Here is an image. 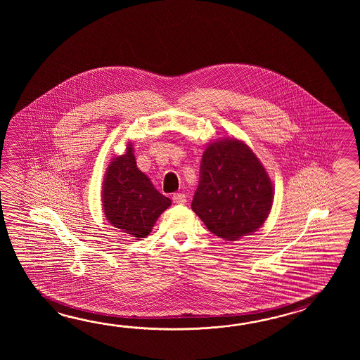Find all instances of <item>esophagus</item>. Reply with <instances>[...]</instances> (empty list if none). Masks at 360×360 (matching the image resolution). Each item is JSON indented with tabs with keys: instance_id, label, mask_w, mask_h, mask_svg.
Instances as JSON below:
<instances>
[{
	"instance_id": "34e87169",
	"label": "esophagus",
	"mask_w": 360,
	"mask_h": 360,
	"mask_svg": "<svg viewBox=\"0 0 360 360\" xmlns=\"http://www.w3.org/2000/svg\"><path fill=\"white\" fill-rule=\"evenodd\" d=\"M172 199H174V202L177 203V205H184L186 202V195L183 194V193H175L172 195Z\"/></svg>"
}]
</instances>
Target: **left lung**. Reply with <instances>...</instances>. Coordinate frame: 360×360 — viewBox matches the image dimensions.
I'll return each mask as SVG.
<instances>
[{"label":"left lung","mask_w":360,"mask_h":360,"mask_svg":"<svg viewBox=\"0 0 360 360\" xmlns=\"http://www.w3.org/2000/svg\"><path fill=\"white\" fill-rule=\"evenodd\" d=\"M273 203V185L252 150L237 139L207 148L191 210L207 229L237 240L260 228Z\"/></svg>","instance_id":"left-lung-1"}]
</instances>
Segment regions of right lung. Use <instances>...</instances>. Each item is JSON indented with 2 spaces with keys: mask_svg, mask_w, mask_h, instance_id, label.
Here are the masks:
<instances>
[{
  "mask_svg": "<svg viewBox=\"0 0 360 360\" xmlns=\"http://www.w3.org/2000/svg\"><path fill=\"white\" fill-rule=\"evenodd\" d=\"M171 206V199L157 191L136 167L132 146L110 162L103 185V207L108 221L130 234L144 238L158 216Z\"/></svg>",
  "mask_w": 360,
  "mask_h": 360,
  "instance_id": "obj_1",
  "label": "right lung"
}]
</instances>
